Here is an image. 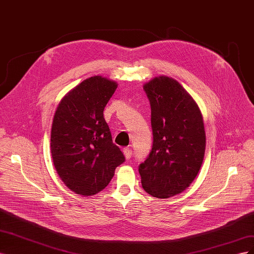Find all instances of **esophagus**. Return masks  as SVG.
<instances>
[{
    "label": "esophagus",
    "instance_id": "obj_1",
    "mask_svg": "<svg viewBox=\"0 0 254 254\" xmlns=\"http://www.w3.org/2000/svg\"><path fill=\"white\" fill-rule=\"evenodd\" d=\"M123 152H124V156L127 160L131 158V156H132V149L129 147H125L124 149H123Z\"/></svg>",
    "mask_w": 254,
    "mask_h": 254
}]
</instances>
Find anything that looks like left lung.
<instances>
[{"label":"left lung","instance_id":"1","mask_svg":"<svg viewBox=\"0 0 254 254\" xmlns=\"http://www.w3.org/2000/svg\"><path fill=\"white\" fill-rule=\"evenodd\" d=\"M143 88L151 107L153 143L139 173L146 193L165 199L186 190L200 170L203 119L194 98L176 79L156 76Z\"/></svg>","mask_w":254,"mask_h":254}]
</instances>
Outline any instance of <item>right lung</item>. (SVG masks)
Returning a JSON list of instances; mask_svg holds the SVG:
<instances>
[{"mask_svg":"<svg viewBox=\"0 0 254 254\" xmlns=\"http://www.w3.org/2000/svg\"><path fill=\"white\" fill-rule=\"evenodd\" d=\"M117 88V81L92 76L68 91L54 114L53 163L60 179L77 195L93 196L103 190L125 161L104 119Z\"/></svg>","mask_w":254,"mask_h":254,"instance_id":"right-lung-1","label":"right lung"}]
</instances>
